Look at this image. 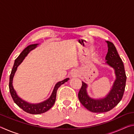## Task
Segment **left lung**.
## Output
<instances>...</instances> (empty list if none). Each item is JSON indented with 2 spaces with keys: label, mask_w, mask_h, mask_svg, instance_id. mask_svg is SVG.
<instances>
[{
  "label": "left lung",
  "mask_w": 134,
  "mask_h": 134,
  "mask_svg": "<svg viewBox=\"0 0 134 134\" xmlns=\"http://www.w3.org/2000/svg\"><path fill=\"white\" fill-rule=\"evenodd\" d=\"M108 52L106 56V63L113 68L116 74L112 89L105 98L93 99L87 93V85L82 81V86L79 90L78 97L81 103L92 112L103 113L108 112L115 107L123 97L126 85V76L124 63L118 53L116 47L112 42L107 41Z\"/></svg>",
  "instance_id": "left-lung-1"
}]
</instances>
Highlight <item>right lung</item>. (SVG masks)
I'll return each mask as SVG.
<instances>
[{"instance_id": "add662e5", "label": "right lung", "mask_w": 134, "mask_h": 134, "mask_svg": "<svg viewBox=\"0 0 134 134\" xmlns=\"http://www.w3.org/2000/svg\"><path fill=\"white\" fill-rule=\"evenodd\" d=\"M37 45L38 44H32L29 45V46H28L26 48L24 49V51L20 54V55L18 56V57L15 60L14 65H13L12 71H11L10 75L9 84V91L11 96H12L14 102L19 108H21L22 110H24L25 112L31 113V114H41V113L47 112L49 109L51 108L55 102L57 92L58 89L60 87L61 85L69 80V78H67L64 79V80H63V81H59V82L57 83L55 87H54L53 92L52 93V94L51 95L50 97L42 103L38 104H31L23 100H22L20 97L18 96L16 93L15 90L13 89L12 86L13 77L14 76L16 71L18 65L22 62V61L24 60L25 57L27 55V54L29 53V52L31 51L32 49L36 48Z\"/></svg>"}]
</instances>
